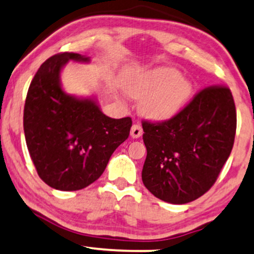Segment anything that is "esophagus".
I'll use <instances>...</instances> for the list:
<instances>
[{"label": "esophagus", "instance_id": "34e87169", "mask_svg": "<svg viewBox=\"0 0 254 254\" xmlns=\"http://www.w3.org/2000/svg\"><path fill=\"white\" fill-rule=\"evenodd\" d=\"M142 133H143V129H142V127H140L139 124L132 125V127H131V132H130L131 137L138 138V137L142 136Z\"/></svg>", "mask_w": 254, "mask_h": 254}]
</instances>
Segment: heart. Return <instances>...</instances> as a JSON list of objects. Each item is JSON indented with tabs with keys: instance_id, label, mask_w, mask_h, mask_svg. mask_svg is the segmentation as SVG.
Wrapping results in <instances>:
<instances>
[{
	"instance_id": "obj_1",
	"label": "heart",
	"mask_w": 254,
	"mask_h": 254,
	"mask_svg": "<svg viewBox=\"0 0 254 254\" xmlns=\"http://www.w3.org/2000/svg\"><path fill=\"white\" fill-rule=\"evenodd\" d=\"M127 95L143 99L142 111L153 121H169L185 108L192 94L190 81L169 66L132 70L125 81Z\"/></svg>"
}]
</instances>
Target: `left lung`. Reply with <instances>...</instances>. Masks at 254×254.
<instances>
[{
	"label": "left lung",
	"instance_id": "left-lung-1",
	"mask_svg": "<svg viewBox=\"0 0 254 254\" xmlns=\"http://www.w3.org/2000/svg\"><path fill=\"white\" fill-rule=\"evenodd\" d=\"M237 127L230 89L210 86L177 116L143 123L145 188L166 203L186 204L211 189L229 158Z\"/></svg>",
	"mask_w": 254,
	"mask_h": 254
}]
</instances>
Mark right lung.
Listing matches in <instances>:
<instances>
[{"instance_id": "right-lung-1", "label": "right lung", "mask_w": 254, "mask_h": 254, "mask_svg": "<svg viewBox=\"0 0 254 254\" xmlns=\"http://www.w3.org/2000/svg\"><path fill=\"white\" fill-rule=\"evenodd\" d=\"M69 61L89 63L90 57L62 53L48 59L30 83L23 114L25 142L38 176L61 191L97 181L132 125L130 117L104 115L95 96L64 91L61 72Z\"/></svg>"}]
</instances>
